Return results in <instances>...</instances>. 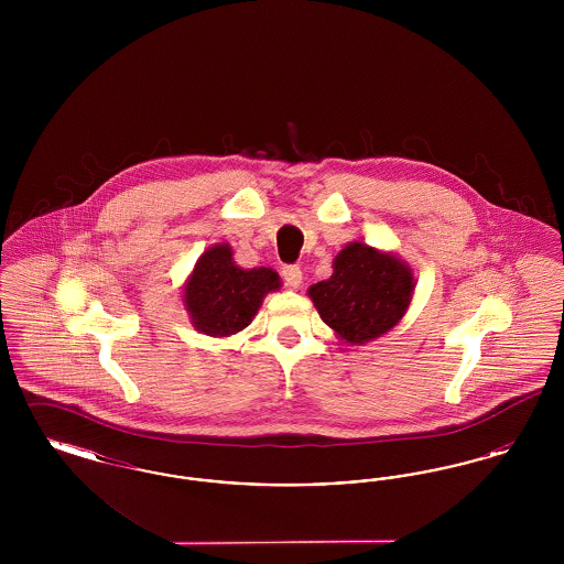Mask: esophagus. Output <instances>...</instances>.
<instances>
[{"label":"esophagus","mask_w":564,"mask_h":564,"mask_svg":"<svg viewBox=\"0 0 564 564\" xmlns=\"http://www.w3.org/2000/svg\"><path fill=\"white\" fill-rule=\"evenodd\" d=\"M281 274H283V279H285V283L290 285V288H300V283H302V270L297 264H288V267H283L281 270Z\"/></svg>","instance_id":"esophagus-1"}]
</instances>
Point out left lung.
<instances>
[{
  "mask_svg": "<svg viewBox=\"0 0 564 564\" xmlns=\"http://www.w3.org/2000/svg\"><path fill=\"white\" fill-rule=\"evenodd\" d=\"M414 276L391 253L350 242L334 260V274L311 285L323 322L350 345H364L389 332L410 304Z\"/></svg>",
  "mask_w": 564,
  "mask_h": 564,
  "instance_id": "left-lung-1",
  "label": "left lung"
}]
</instances>
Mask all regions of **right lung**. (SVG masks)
Returning <instances> with one entry per match:
<instances>
[{
	"mask_svg": "<svg viewBox=\"0 0 564 564\" xmlns=\"http://www.w3.org/2000/svg\"><path fill=\"white\" fill-rule=\"evenodd\" d=\"M281 288L270 269L242 270L232 262L228 245H215L200 256L186 285L192 323L207 336H232L258 313L262 297Z\"/></svg>",
	"mask_w": 564,
	"mask_h": 564,
	"instance_id": "right-lung-1",
	"label": "right lung"
}]
</instances>
